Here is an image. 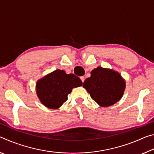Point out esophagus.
<instances>
[{
	"mask_svg": "<svg viewBox=\"0 0 154 154\" xmlns=\"http://www.w3.org/2000/svg\"><path fill=\"white\" fill-rule=\"evenodd\" d=\"M80 79H81V80H82V82L83 83V82H84V80H85V77L82 76V77H80Z\"/></svg>",
	"mask_w": 154,
	"mask_h": 154,
	"instance_id": "esophagus-1",
	"label": "esophagus"
}]
</instances>
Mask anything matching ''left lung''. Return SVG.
<instances>
[{
  "label": "left lung",
  "instance_id": "1",
  "mask_svg": "<svg viewBox=\"0 0 154 154\" xmlns=\"http://www.w3.org/2000/svg\"><path fill=\"white\" fill-rule=\"evenodd\" d=\"M83 82L87 90L99 106H110L120 100L126 89V82L118 72L98 66Z\"/></svg>",
  "mask_w": 154,
  "mask_h": 154
}]
</instances>
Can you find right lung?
I'll return each instance as SVG.
<instances>
[{"label":"right lung","mask_w":154,"mask_h":154,"mask_svg":"<svg viewBox=\"0 0 154 154\" xmlns=\"http://www.w3.org/2000/svg\"><path fill=\"white\" fill-rule=\"evenodd\" d=\"M82 83L74 74H66L63 70L57 69L36 82V95L46 107L57 109L67 100L72 88L79 87Z\"/></svg>","instance_id":"1"}]
</instances>
